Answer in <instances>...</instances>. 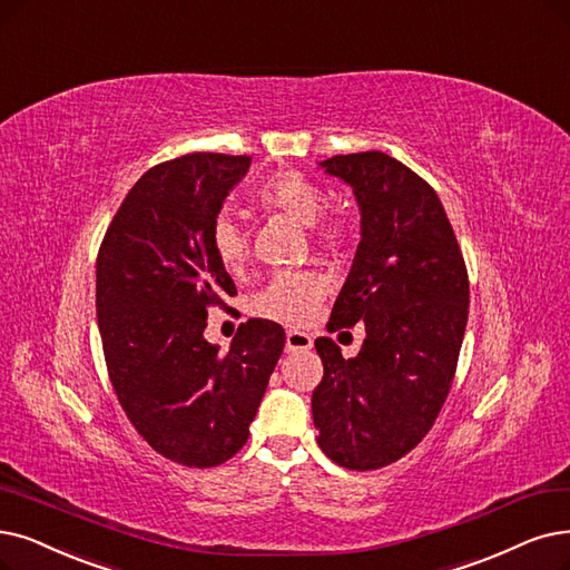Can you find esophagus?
<instances>
[{
  "mask_svg": "<svg viewBox=\"0 0 570 570\" xmlns=\"http://www.w3.org/2000/svg\"><path fill=\"white\" fill-rule=\"evenodd\" d=\"M313 346V336L299 330H287L285 334V351L294 353V351H308Z\"/></svg>",
  "mask_w": 570,
  "mask_h": 570,
  "instance_id": "obj_1",
  "label": "esophagus"
}]
</instances>
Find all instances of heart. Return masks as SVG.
Returning a JSON list of instances; mask_svg holds the SVG:
<instances>
[{
    "instance_id": "1",
    "label": "heart",
    "mask_w": 570,
    "mask_h": 570,
    "mask_svg": "<svg viewBox=\"0 0 570 570\" xmlns=\"http://www.w3.org/2000/svg\"><path fill=\"white\" fill-rule=\"evenodd\" d=\"M257 198L264 208L278 210L297 222L304 229H313L325 213V191L304 177L302 173H278L266 179L257 191ZM338 229H327L321 240L334 243ZM210 247L215 259L226 271H238L247 259V238L240 224L224 213L213 222ZM327 292V281L321 273L299 271V273H281L273 278L257 297L253 299V311L268 321H278L287 325H302L311 321L317 304L323 302Z\"/></svg>"
}]
</instances>
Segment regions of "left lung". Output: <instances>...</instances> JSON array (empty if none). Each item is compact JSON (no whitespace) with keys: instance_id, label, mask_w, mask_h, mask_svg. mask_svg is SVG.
I'll return each mask as SVG.
<instances>
[{"instance_id":"8db88e82","label":"left lung","mask_w":570,"mask_h":570,"mask_svg":"<svg viewBox=\"0 0 570 570\" xmlns=\"http://www.w3.org/2000/svg\"><path fill=\"white\" fill-rule=\"evenodd\" d=\"M353 189L360 243L330 325L364 323L355 357L315 338L323 381L311 397L317 444L348 470L412 451L449 395L468 325L470 285L440 196L383 151L317 164ZM332 327V330H334Z\"/></svg>"}]
</instances>
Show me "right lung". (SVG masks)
<instances>
[{
    "instance_id": "add662e5",
    "label": "right lung",
    "mask_w": 570,
    "mask_h": 570,
    "mask_svg": "<svg viewBox=\"0 0 570 570\" xmlns=\"http://www.w3.org/2000/svg\"><path fill=\"white\" fill-rule=\"evenodd\" d=\"M249 156L196 151L147 170L114 215L98 253L96 311L114 391L161 456L213 468L247 442L285 346L253 317L229 353L206 338L208 308L236 292L210 247L213 222Z\"/></svg>"
}]
</instances>
